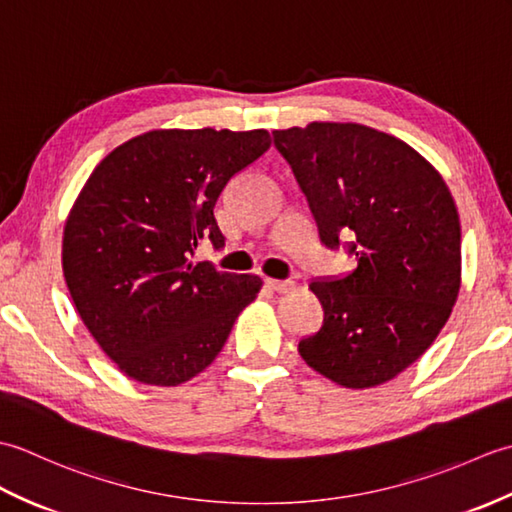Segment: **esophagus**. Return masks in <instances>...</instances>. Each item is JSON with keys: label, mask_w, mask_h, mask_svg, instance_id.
Masks as SVG:
<instances>
[{"label": "esophagus", "mask_w": 512, "mask_h": 512, "mask_svg": "<svg viewBox=\"0 0 512 512\" xmlns=\"http://www.w3.org/2000/svg\"><path fill=\"white\" fill-rule=\"evenodd\" d=\"M266 284H268V288H273V290H277V292H288V290H292L295 288V281H290V279H266Z\"/></svg>", "instance_id": "34e87169"}]
</instances>
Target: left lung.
I'll use <instances>...</instances> for the list:
<instances>
[{
    "mask_svg": "<svg viewBox=\"0 0 512 512\" xmlns=\"http://www.w3.org/2000/svg\"><path fill=\"white\" fill-rule=\"evenodd\" d=\"M317 220L356 268L310 290L323 306L299 354L336 385H383L427 352L460 292V215L440 173L402 140L358 123L273 132Z\"/></svg>",
    "mask_w": 512,
    "mask_h": 512,
    "instance_id": "8db88e82",
    "label": "left lung"
}]
</instances>
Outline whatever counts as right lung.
Listing matches in <instances>:
<instances>
[{"label":"right lung","instance_id":"obj_1","mask_svg":"<svg viewBox=\"0 0 512 512\" xmlns=\"http://www.w3.org/2000/svg\"><path fill=\"white\" fill-rule=\"evenodd\" d=\"M266 129H154L107 154L63 228V275L85 328L129 378L176 387L209 367L257 275L193 264L224 235L215 202L266 154Z\"/></svg>","mask_w":512,"mask_h":512}]
</instances>
